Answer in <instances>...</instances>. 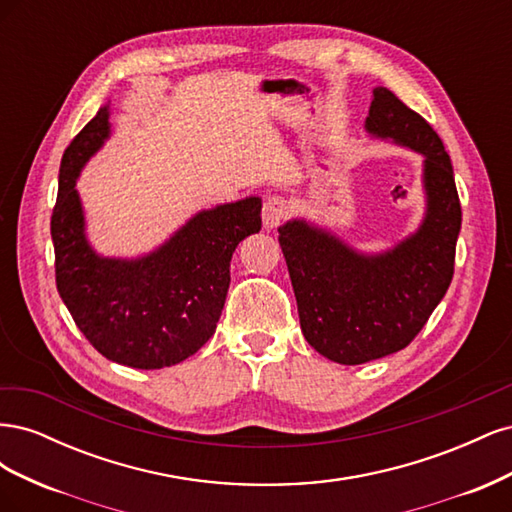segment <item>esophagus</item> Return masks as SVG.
Returning <instances> with one entry per match:
<instances>
[{
    "mask_svg": "<svg viewBox=\"0 0 512 512\" xmlns=\"http://www.w3.org/2000/svg\"><path fill=\"white\" fill-rule=\"evenodd\" d=\"M288 211H290V207L286 200L280 196H273L267 200L265 205H262V224H265V228L280 226L286 220Z\"/></svg>",
    "mask_w": 512,
    "mask_h": 512,
    "instance_id": "1",
    "label": "esophagus"
}]
</instances>
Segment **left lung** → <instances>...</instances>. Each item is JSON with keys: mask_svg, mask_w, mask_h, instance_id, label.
Listing matches in <instances>:
<instances>
[{"mask_svg": "<svg viewBox=\"0 0 512 512\" xmlns=\"http://www.w3.org/2000/svg\"><path fill=\"white\" fill-rule=\"evenodd\" d=\"M365 130L425 158L427 207L416 232L393 250L363 254L307 220L277 228L307 344L342 365L376 361L412 342L451 286L461 230L453 164L429 123L376 87Z\"/></svg>", "mask_w": 512, "mask_h": 512, "instance_id": "obj_1", "label": "left lung"}]
</instances>
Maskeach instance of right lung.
<instances>
[{
    "label": "right lung",
    "instance_id": "1",
    "mask_svg": "<svg viewBox=\"0 0 512 512\" xmlns=\"http://www.w3.org/2000/svg\"><path fill=\"white\" fill-rule=\"evenodd\" d=\"M108 115L106 104L61 158L51 218L57 290L76 327L108 361L162 369L188 359L215 333L232 252L260 230L262 200L250 196L198 211L145 256H100L85 235L76 179L111 136Z\"/></svg>",
    "mask_w": 512,
    "mask_h": 512
}]
</instances>
